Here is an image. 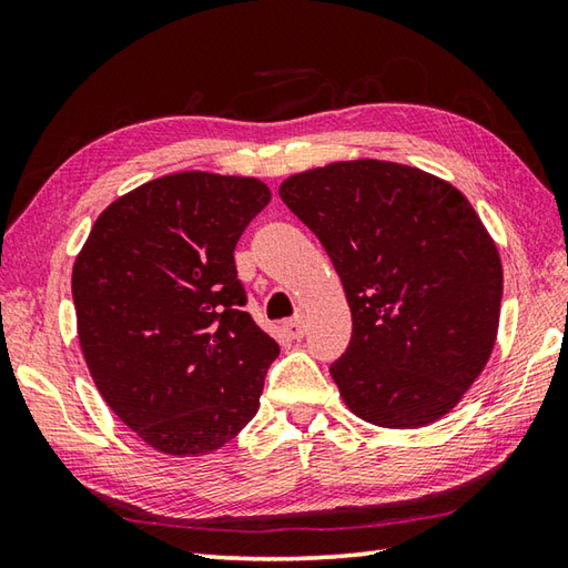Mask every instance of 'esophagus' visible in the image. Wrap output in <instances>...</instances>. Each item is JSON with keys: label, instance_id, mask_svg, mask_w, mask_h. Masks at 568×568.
<instances>
[{"label": "esophagus", "instance_id": "34e87169", "mask_svg": "<svg viewBox=\"0 0 568 568\" xmlns=\"http://www.w3.org/2000/svg\"><path fill=\"white\" fill-rule=\"evenodd\" d=\"M283 332L291 336V339H303V334H305V320H303V315H297L293 320H285L283 322Z\"/></svg>", "mask_w": 568, "mask_h": 568}]
</instances>
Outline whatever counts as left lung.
Wrapping results in <instances>:
<instances>
[{
	"label": "left lung",
	"mask_w": 568,
	"mask_h": 568,
	"mask_svg": "<svg viewBox=\"0 0 568 568\" xmlns=\"http://www.w3.org/2000/svg\"><path fill=\"white\" fill-rule=\"evenodd\" d=\"M277 192L342 277L354 332L329 373L346 407L388 429L452 413L493 354L503 297L498 246L470 202L376 159L295 173Z\"/></svg>",
	"instance_id": "8db88e82"
}]
</instances>
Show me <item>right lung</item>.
<instances>
[{"label": "right lung", "mask_w": 568, "mask_h": 568, "mask_svg": "<svg viewBox=\"0 0 568 568\" xmlns=\"http://www.w3.org/2000/svg\"><path fill=\"white\" fill-rule=\"evenodd\" d=\"M268 202L258 178H155L98 216L72 265L84 364L155 452L210 454L258 413L281 348L244 312L234 248Z\"/></svg>", "instance_id": "1"}]
</instances>
